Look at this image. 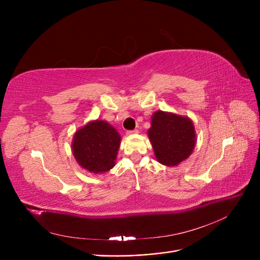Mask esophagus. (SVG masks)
Here are the masks:
<instances>
[{
	"label": "esophagus",
	"instance_id": "34e87169",
	"mask_svg": "<svg viewBox=\"0 0 260 260\" xmlns=\"http://www.w3.org/2000/svg\"><path fill=\"white\" fill-rule=\"evenodd\" d=\"M136 133H138V129H137V128H135V129H133V131H127V132H126V134H127V135H132V134H136Z\"/></svg>",
	"mask_w": 260,
	"mask_h": 260
}]
</instances>
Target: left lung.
Listing matches in <instances>:
<instances>
[{"label": "left lung", "instance_id": "left-lung-1", "mask_svg": "<svg viewBox=\"0 0 260 260\" xmlns=\"http://www.w3.org/2000/svg\"><path fill=\"white\" fill-rule=\"evenodd\" d=\"M147 133L157 160L165 166H178L195 147V129L187 117L156 112Z\"/></svg>", "mask_w": 260, "mask_h": 260}]
</instances>
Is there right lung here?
Wrapping results in <instances>:
<instances>
[{"instance_id":"obj_1","label":"right lung","mask_w":260,"mask_h":260,"mask_svg":"<svg viewBox=\"0 0 260 260\" xmlns=\"http://www.w3.org/2000/svg\"><path fill=\"white\" fill-rule=\"evenodd\" d=\"M120 135L105 121H93L77 131L73 153L79 165L91 173H103L115 166Z\"/></svg>"}]
</instances>
